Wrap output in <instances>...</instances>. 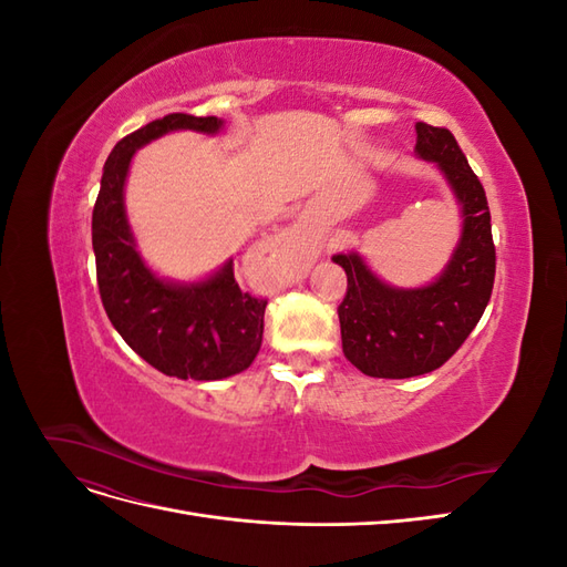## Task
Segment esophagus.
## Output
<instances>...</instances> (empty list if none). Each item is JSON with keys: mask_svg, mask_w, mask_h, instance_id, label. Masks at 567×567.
Segmentation results:
<instances>
[{"mask_svg": "<svg viewBox=\"0 0 567 567\" xmlns=\"http://www.w3.org/2000/svg\"><path fill=\"white\" fill-rule=\"evenodd\" d=\"M293 234L300 238V241H307V231L302 227H293Z\"/></svg>", "mask_w": 567, "mask_h": 567, "instance_id": "1", "label": "esophagus"}]
</instances>
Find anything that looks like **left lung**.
<instances>
[{
  "label": "left lung",
  "mask_w": 567,
  "mask_h": 567,
  "mask_svg": "<svg viewBox=\"0 0 567 567\" xmlns=\"http://www.w3.org/2000/svg\"><path fill=\"white\" fill-rule=\"evenodd\" d=\"M416 156L437 165L461 205V238L440 277L421 288H394L359 252L333 255L348 274V293L338 307L342 352L373 379H411L440 369L475 329L494 286L487 196L454 134L416 123Z\"/></svg>",
  "instance_id": "left-lung-1"
}]
</instances>
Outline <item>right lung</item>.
Segmentation results:
<instances>
[{
    "label": "right lung",
    "instance_id": "right-lung-1",
    "mask_svg": "<svg viewBox=\"0 0 567 567\" xmlns=\"http://www.w3.org/2000/svg\"><path fill=\"white\" fill-rule=\"evenodd\" d=\"M175 130L217 134L221 120L169 113L115 144L92 213L96 281L115 331L153 369L182 381H219L246 371L260 352L267 300L238 288L231 260L196 284L156 277L136 250L125 213L136 148Z\"/></svg>",
    "mask_w": 567,
    "mask_h": 567
}]
</instances>
